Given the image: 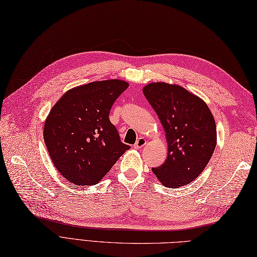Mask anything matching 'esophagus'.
<instances>
[{
  "label": "esophagus",
  "instance_id": "34e87169",
  "mask_svg": "<svg viewBox=\"0 0 257 257\" xmlns=\"http://www.w3.org/2000/svg\"><path fill=\"white\" fill-rule=\"evenodd\" d=\"M147 144V141H146V139L144 138V137H139L138 138V141L136 142V144L134 145V148H135V149H141V148H143L145 145Z\"/></svg>",
  "mask_w": 257,
  "mask_h": 257
}]
</instances>
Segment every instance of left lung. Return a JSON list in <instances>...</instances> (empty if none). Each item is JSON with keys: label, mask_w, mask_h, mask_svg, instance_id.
Instances as JSON below:
<instances>
[{"label": "left lung", "mask_w": 257, "mask_h": 257, "mask_svg": "<svg viewBox=\"0 0 257 257\" xmlns=\"http://www.w3.org/2000/svg\"><path fill=\"white\" fill-rule=\"evenodd\" d=\"M144 95L159 115L166 133L167 159L152 168L166 188L186 185L205 169L216 146V126L208 105L181 85L151 82Z\"/></svg>", "instance_id": "left-lung-1"}]
</instances>
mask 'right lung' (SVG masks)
<instances>
[{"mask_svg": "<svg viewBox=\"0 0 257 257\" xmlns=\"http://www.w3.org/2000/svg\"><path fill=\"white\" fill-rule=\"evenodd\" d=\"M120 79L93 81L66 91L44 125V141L58 172L77 185L97 184L130 146L109 120L114 100L127 89Z\"/></svg>", "mask_w": 257, "mask_h": 257, "instance_id": "right-lung-1", "label": "right lung"}]
</instances>
